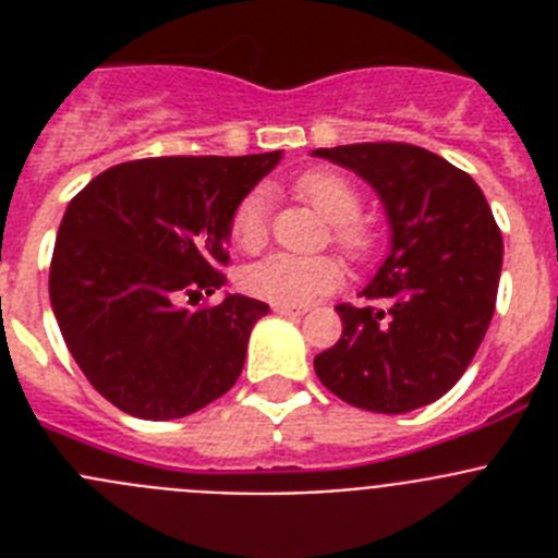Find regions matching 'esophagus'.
Instances as JSON below:
<instances>
[{
  "instance_id": "34e87169",
  "label": "esophagus",
  "mask_w": 558,
  "mask_h": 558,
  "mask_svg": "<svg viewBox=\"0 0 558 558\" xmlns=\"http://www.w3.org/2000/svg\"><path fill=\"white\" fill-rule=\"evenodd\" d=\"M274 310L279 315H307L310 313V304H274Z\"/></svg>"
}]
</instances>
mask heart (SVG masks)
<instances>
[{
  "label": "heart",
  "mask_w": 558,
  "mask_h": 558,
  "mask_svg": "<svg viewBox=\"0 0 558 558\" xmlns=\"http://www.w3.org/2000/svg\"><path fill=\"white\" fill-rule=\"evenodd\" d=\"M299 198L307 201L315 211L332 223V236L340 248L352 256H366L372 251V231L360 223V192L347 175L335 170H310L295 179ZM268 236V198L263 190H251L231 209L229 240L234 248L259 251ZM343 284V265L335 256H293L270 254L245 265L240 274V288L254 299L270 304H307L318 295H327Z\"/></svg>",
  "instance_id": "heart-1"
}]
</instances>
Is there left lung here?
Returning <instances> with one entry per match:
<instances>
[{
	"label": "left lung",
	"mask_w": 558,
	"mask_h": 558,
	"mask_svg": "<svg viewBox=\"0 0 558 558\" xmlns=\"http://www.w3.org/2000/svg\"><path fill=\"white\" fill-rule=\"evenodd\" d=\"M377 190L391 251L363 290L338 304L343 335L315 374L343 402L374 413L430 405L456 386L489 329L502 236L481 186L450 161L405 142L318 147Z\"/></svg>",
	"instance_id": "1"
}]
</instances>
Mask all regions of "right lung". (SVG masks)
Segmentation results:
<instances>
[{
	"label": "right lung",
	"mask_w": 558,
	"mask_h": 558,
	"mask_svg": "<svg viewBox=\"0 0 558 558\" xmlns=\"http://www.w3.org/2000/svg\"><path fill=\"white\" fill-rule=\"evenodd\" d=\"M282 153L161 156L108 167L69 201L49 302L86 379L136 418H181L223 397L268 304L226 295L231 209Z\"/></svg>",
	"instance_id": "add662e5"
}]
</instances>
